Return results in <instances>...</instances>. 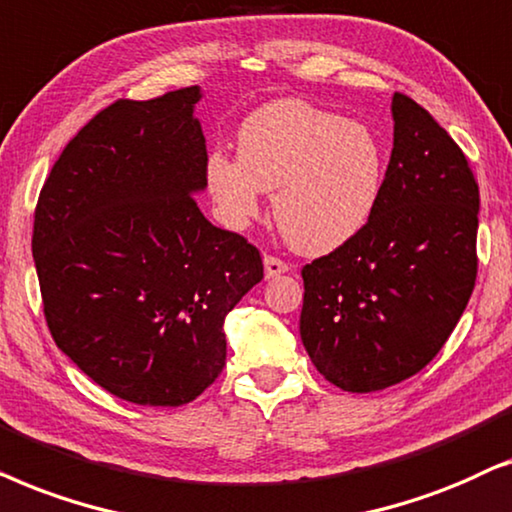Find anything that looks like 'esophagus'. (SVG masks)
Masks as SVG:
<instances>
[{
    "instance_id": "34e87169",
    "label": "esophagus",
    "mask_w": 512,
    "mask_h": 512,
    "mask_svg": "<svg viewBox=\"0 0 512 512\" xmlns=\"http://www.w3.org/2000/svg\"><path fill=\"white\" fill-rule=\"evenodd\" d=\"M288 271H290V264L283 262L281 257L264 255V274H267V278H278L281 274H288Z\"/></svg>"
}]
</instances>
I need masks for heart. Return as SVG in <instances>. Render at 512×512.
Returning <instances> with one entry per match:
<instances>
[{
    "label": "heart",
    "mask_w": 512,
    "mask_h": 512,
    "mask_svg": "<svg viewBox=\"0 0 512 512\" xmlns=\"http://www.w3.org/2000/svg\"><path fill=\"white\" fill-rule=\"evenodd\" d=\"M236 156L206 159V187L229 227L260 215L262 192L274 194L285 241L325 255L356 238L377 208L386 156L377 133L360 121L304 100H278L238 128Z\"/></svg>",
    "instance_id": "b5f03b06"
}]
</instances>
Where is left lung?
Here are the masks:
<instances>
[{"label":"left lung","mask_w":512,"mask_h":512,"mask_svg":"<svg viewBox=\"0 0 512 512\" xmlns=\"http://www.w3.org/2000/svg\"><path fill=\"white\" fill-rule=\"evenodd\" d=\"M393 152L363 231L302 269L299 335L323 377L372 393L424 370L478 276L480 189L424 107L393 95Z\"/></svg>","instance_id":"8db88e82"}]
</instances>
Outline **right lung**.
Returning <instances> with one entry per match:
<instances>
[{"instance_id": "add662e5", "label": "right lung", "mask_w": 512, "mask_h": 512, "mask_svg": "<svg viewBox=\"0 0 512 512\" xmlns=\"http://www.w3.org/2000/svg\"><path fill=\"white\" fill-rule=\"evenodd\" d=\"M199 86L102 109L53 163L32 255L58 349L135 405L180 407L220 377L224 318L264 278L260 250L213 227Z\"/></svg>"}]
</instances>
